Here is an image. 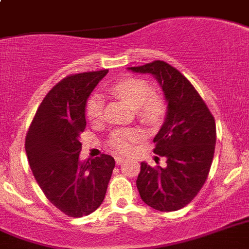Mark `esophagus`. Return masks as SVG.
Here are the masks:
<instances>
[{
	"label": "esophagus",
	"instance_id": "34e87169",
	"mask_svg": "<svg viewBox=\"0 0 249 249\" xmlns=\"http://www.w3.org/2000/svg\"><path fill=\"white\" fill-rule=\"evenodd\" d=\"M114 160H116L117 165H121V163L124 161V157H123V156H116V157H114Z\"/></svg>",
	"mask_w": 249,
	"mask_h": 249
}]
</instances>
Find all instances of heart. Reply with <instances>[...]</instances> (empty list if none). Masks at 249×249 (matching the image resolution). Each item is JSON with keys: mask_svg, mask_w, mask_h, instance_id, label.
<instances>
[{"mask_svg": "<svg viewBox=\"0 0 249 249\" xmlns=\"http://www.w3.org/2000/svg\"><path fill=\"white\" fill-rule=\"evenodd\" d=\"M110 90L121 97L133 108H137V114L145 123H156L165 113L162 99L152 94V87L139 78H129L114 83ZM86 116L90 122L95 123L103 118V98L94 93L86 103ZM140 137L139 131L129 128L116 129L109 137V146L117 152L127 154Z\"/></svg>", "mask_w": 249, "mask_h": 249, "instance_id": "1", "label": "heart"}]
</instances>
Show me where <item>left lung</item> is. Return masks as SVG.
I'll use <instances>...</instances> for the list:
<instances>
[{"mask_svg":"<svg viewBox=\"0 0 249 249\" xmlns=\"http://www.w3.org/2000/svg\"><path fill=\"white\" fill-rule=\"evenodd\" d=\"M128 69L152 74L167 103L165 122L154 139V152L166 159V166L141 162L136 185L148 207L175 212L186 207L207 180L215 150V121L193 84L170 64L155 60Z\"/></svg>","mask_w":249,"mask_h":249,"instance_id":"8db88e82","label":"left lung"}]
</instances>
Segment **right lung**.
<instances>
[{
  "label": "right lung",
  "mask_w": 249,
  "mask_h": 249,
  "mask_svg": "<svg viewBox=\"0 0 249 249\" xmlns=\"http://www.w3.org/2000/svg\"><path fill=\"white\" fill-rule=\"evenodd\" d=\"M107 73L88 71L60 80L42 99L25 140L27 160L42 193L73 218L98 209L116 165L113 157L104 154L79 161L87 99Z\"/></svg>",
  "instance_id": "right-lung-1"
}]
</instances>
